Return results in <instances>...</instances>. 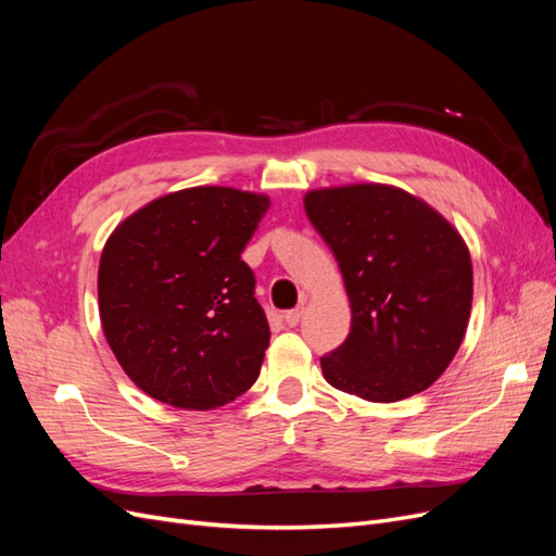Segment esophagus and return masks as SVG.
<instances>
[{
	"mask_svg": "<svg viewBox=\"0 0 556 556\" xmlns=\"http://www.w3.org/2000/svg\"><path fill=\"white\" fill-rule=\"evenodd\" d=\"M301 315H304V306L292 308V311H285V313H282L285 325H288V327H296V325H299V319H301Z\"/></svg>",
	"mask_w": 556,
	"mask_h": 556,
	"instance_id": "1",
	"label": "esophagus"
}]
</instances>
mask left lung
Masks as SVG:
<instances>
[{"label":"left lung","mask_w":556,"mask_h":556,"mask_svg":"<svg viewBox=\"0 0 556 556\" xmlns=\"http://www.w3.org/2000/svg\"><path fill=\"white\" fill-rule=\"evenodd\" d=\"M304 206L352 308L348 339L319 359L327 382L376 403L425 392L468 327L473 266L459 231L392 185L313 190Z\"/></svg>","instance_id":"1"}]
</instances>
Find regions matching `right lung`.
<instances>
[{"mask_svg": "<svg viewBox=\"0 0 556 556\" xmlns=\"http://www.w3.org/2000/svg\"><path fill=\"white\" fill-rule=\"evenodd\" d=\"M268 204L233 188H190L150 201L109 237L99 315L115 359L148 396L213 410L257 380L271 331L241 252Z\"/></svg>", "mask_w": 556, "mask_h": 556, "instance_id": "obj_1", "label": "right lung"}]
</instances>
